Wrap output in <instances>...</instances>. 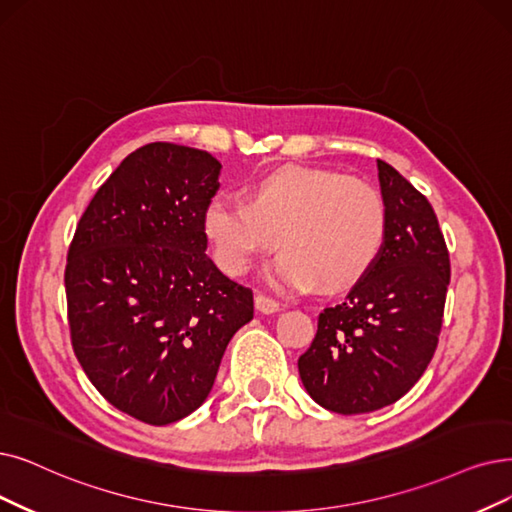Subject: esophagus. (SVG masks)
I'll list each match as a JSON object with an SVG mask.
<instances>
[{"mask_svg": "<svg viewBox=\"0 0 512 512\" xmlns=\"http://www.w3.org/2000/svg\"><path fill=\"white\" fill-rule=\"evenodd\" d=\"M254 302H256V311H260V313H264V315L277 313V311L281 309L277 300H273V298H269V296H264V294H256Z\"/></svg>", "mask_w": 512, "mask_h": 512, "instance_id": "1", "label": "esophagus"}]
</instances>
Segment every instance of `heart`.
I'll use <instances>...</instances> for the list:
<instances>
[{
    "label": "heart",
    "instance_id": "1",
    "mask_svg": "<svg viewBox=\"0 0 512 512\" xmlns=\"http://www.w3.org/2000/svg\"><path fill=\"white\" fill-rule=\"evenodd\" d=\"M220 269L248 273L277 241L283 252L269 267V281L285 292L353 285L380 258L388 212L380 191L357 176L281 166L250 182L245 201L216 195L203 212Z\"/></svg>",
    "mask_w": 512,
    "mask_h": 512
}]
</instances>
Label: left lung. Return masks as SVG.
<instances>
[{
  "mask_svg": "<svg viewBox=\"0 0 512 512\" xmlns=\"http://www.w3.org/2000/svg\"><path fill=\"white\" fill-rule=\"evenodd\" d=\"M388 212L380 258L340 304L319 313L300 380L321 407L367 414L401 399L431 363L443 323L449 254L428 199L378 159Z\"/></svg>",
  "mask_w": 512,
  "mask_h": 512,
  "instance_id": "obj_1",
  "label": "left lung"
}]
</instances>
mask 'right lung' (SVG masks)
Masks as SVG:
<instances>
[{"mask_svg":"<svg viewBox=\"0 0 512 512\" xmlns=\"http://www.w3.org/2000/svg\"><path fill=\"white\" fill-rule=\"evenodd\" d=\"M220 161L151 142L130 153L79 218L67 254L71 344L119 412L163 426L210 395L229 340L254 317L250 288L206 254L203 212Z\"/></svg>","mask_w":512,"mask_h":512,"instance_id":"right-lung-1","label":"right lung"}]
</instances>
